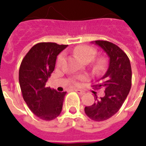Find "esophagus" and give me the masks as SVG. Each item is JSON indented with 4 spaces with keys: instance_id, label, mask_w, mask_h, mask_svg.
Here are the masks:
<instances>
[{
    "instance_id": "obj_1",
    "label": "esophagus",
    "mask_w": 146,
    "mask_h": 146,
    "mask_svg": "<svg viewBox=\"0 0 146 146\" xmlns=\"http://www.w3.org/2000/svg\"><path fill=\"white\" fill-rule=\"evenodd\" d=\"M74 91L76 92L78 94H80V95H84L85 94V92L83 90H81V89H74Z\"/></svg>"
}]
</instances>
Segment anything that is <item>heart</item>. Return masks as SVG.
<instances>
[{
    "mask_svg": "<svg viewBox=\"0 0 146 146\" xmlns=\"http://www.w3.org/2000/svg\"><path fill=\"white\" fill-rule=\"evenodd\" d=\"M74 54L80 57L84 62H89L96 57L97 50L89 45H80L73 49ZM64 60V54H61L57 57V64H61ZM106 64V59L104 57H100L95 60L93 64L94 68L97 71H101L104 68Z\"/></svg>",
    "mask_w": 146,
    "mask_h": 146,
    "instance_id": "heart-1",
    "label": "heart"
}]
</instances>
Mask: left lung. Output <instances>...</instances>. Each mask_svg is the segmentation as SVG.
Wrapping results in <instances>:
<instances>
[{
    "label": "left lung",
    "instance_id": "8db88e82",
    "mask_svg": "<svg viewBox=\"0 0 146 146\" xmlns=\"http://www.w3.org/2000/svg\"><path fill=\"white\" fill-rule=\"evenodd\" d=\"M106 52L110 58L108 70L95 89H104V96L98 98L95 103L85 108V113L91 120L103 121L111 117L117 112L127 98L131 89L132 70L129 57L126 53L112 42L103 40L95 41Z\"/></svg>",
    "mask_w": 146,
    "mask_h": 146
}]
</instances>
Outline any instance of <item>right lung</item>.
Instances as JSON below:
<instances>
[{
  "label": "right lung",
  "mask_w": 146,
  "mask_h": 146,
  "mask_svg": "<svg viewBox=\"0 0 146 146\" xmlns=\"http://www.w3.org/2000/svg\"><path fill=\"white\" fill-rule=\"evenodd\" d=\"M67 46L54 42L38 43L20 64L19 82L23 98L31 111L42 120H54L62 111L66 92L50 89L46 82L54 70L57 56Z\"/></svg>",
  "instance_id": "right-lung-1"
}]
</instances>
